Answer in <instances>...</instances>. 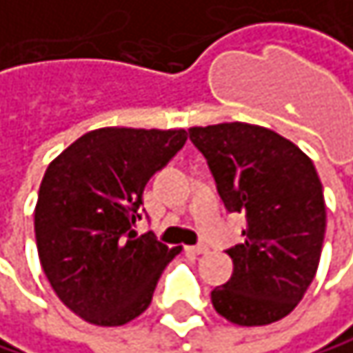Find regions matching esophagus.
<instances>
[{
	"label": "esophagus",
	"instance_id": "1",
	"mask_svg": "<svg viewBox=\"0 0 353 353\" xmlns=\"http://www.w3.org/2000/svg\"><path fill=\"white\" fill-rule=\"evenodd\" d=\"M186 250H188V252H192V254H207V252H209V248H207V246H188Z\"/></svg>",
	"mask_w": 353,
	"mask_h": 353
}]
</instances>
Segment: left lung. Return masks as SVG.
<instances>
[{
	"mask_svg": "<svg viewBox=\"0 0 353 353\" xmlns=\"http://www.w3.org/2000/svg\"><path fill=\"white\" fill-rule=\"evenodd\" d=\"M230 213L248 221L215 310L242 327L288 316L312 283L327 228L323 184L312 161L273 130L242 121L188 130Z\"/></svg>",
	"mask_w": 353,
	"mask_h": 353,
	"instance_id": "obj_1",
	"label": "left lung"
}]
</instances>
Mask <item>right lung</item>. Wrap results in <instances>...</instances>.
Wrapping results in <instances>:
<instances>
[{
  "label": "right lung",
  "instance_id": "right-lung-1",
  "mask_svg": "<svg viewBox=\"0 0 353 353\" xmlns=\"http://www.w3.org/2000/svg\"><path fill=\"white\" fill-rule=\"evenodd\" d=\"M186 130L99 128L47 167L34 209L41 267L80 319L125 325L142 314L182 248L134 232L146 182L186 144Z\"/></svg>",
  "mask_w": 353,
  "mask_h": 353
}]
</instances>
